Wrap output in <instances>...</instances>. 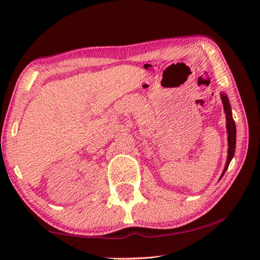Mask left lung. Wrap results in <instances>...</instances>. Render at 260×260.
Wrapping results in <instances>:
<instances>
[{
  "instance_id": "left-lung-1",
  "label": "left lung",
  "mask_w": 260,
  "mask_h": 260,
  "mask_svg": "<svg viewBox=\"0 0 260 260\" xmlns=\"http://www.w3.org/2000/svg\"><path fill=\"white\" fill-rule=\"evenodd\" d=\"M221 101H222V104H223V110H225V113H226V120H227L226 127H227V133H228V157H227L225 169H223V172L221 174V178H222V175L225 174L226 170L228 169V166H230V162L232 160V158L234 157V153H235L236 126H235L234 119H233L231 104H230V101H228L227 95L222 93L221 94Z\"/></svg>"
}]
</instances>
